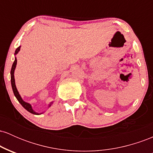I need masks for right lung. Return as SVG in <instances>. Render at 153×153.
<instances>
[{
	"label": "right lung",
	"instance_id": "right-lung-1",
	"mask_svg": "<svg viewBox=\"0 0 153 153\" xmlns=\"http://www.w3.org/2000/svg\"><path fill=\"white\" fill-rule=\"evenodd\" d=\"M20 49H21V46H19L15 51V53H14L15 60H14V62H13V65H12L11 71H10V82H11L12 89H13V94H14V96H16V98L17 100L19 101V102L22 104V106L24 107L26 110H27L28 111L30 112V113H31V114H36V115L42 114L44 113V112H42V113H38V112H36L34 109H33L32 106H31V105L30 104V103H28V102H26V101H24V100L22 99V96H21V95L19 94V91L16 88V86L15 78H14V71H15L16 67V64H17V59H16V55L19 53V52L20 51ZM52 103H53V101H52V102H50V103H49L48 108H50V107L52 106Z\"/></svg>",
	"mask_w": 153,
	"mask_h": 153
}]
</instances>
